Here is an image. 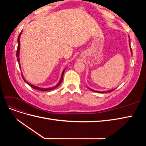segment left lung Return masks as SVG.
<instances>
[{"mask_svg": "<svg viewBox=\"0 0 146 146\" xmlns=\"http://www.w3.org/2000/svg\"><path fill=\"white\" fill-rule=\"evenodd\" d=\"M130 37H129V44H130ZM130 50H131V54H132V50H131V47H130ZM90 90H91V91H94V92H99V93H104V92H111V91H113L114 90H109V91H102V92H101V91H94V90H92L91 89H90V88H89Z\"/></svg>", "mask_w": 146, "mask_h": 146, "instance_id": "1", "label": "left lung"}]
</instances>
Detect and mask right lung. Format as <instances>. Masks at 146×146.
<instances>
[{"mask_svg": "<svg viewBox=\"0 0 146 146\" xmlns=\"http://www.w3.org/2000/svg\"><path fill=\"white\" fill-rule=\"evenodd\" d=\"M21 33L22 32H21V33L19 34V36H18V38H17V42H18V45H17V52H16V56L17 57V61H18V63L19 64V67H21L20 66V62H19V50H20V36H21ZM66 68L63 70V71L62 72V74H61V78H60V82H58V83L57 84V85L55 86H54V87H52V88H39V87H38V86H34L33 85H32V84H30V83L27 82V81H26L24 78H23L24 80L29 85H30L31 87H32V88H33V89L35 90H40V91H49V90H52L55 89V88H56L57 86H58L62 82V80H63V75H64V70H65Z\"/></svg>", "mask_w": 146, "mask_h": 146, "instance_id": "add662e5", "label": "right lung"}]
</instances>
